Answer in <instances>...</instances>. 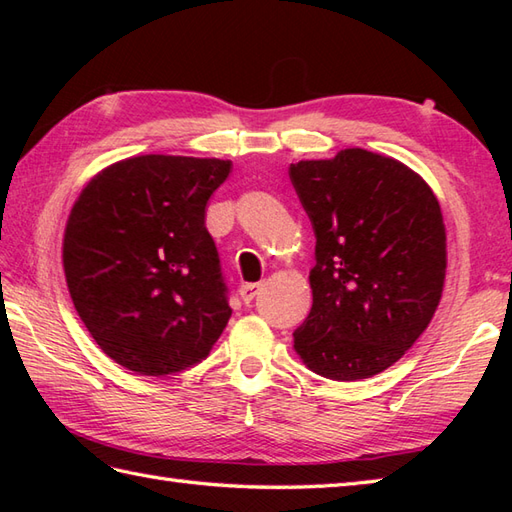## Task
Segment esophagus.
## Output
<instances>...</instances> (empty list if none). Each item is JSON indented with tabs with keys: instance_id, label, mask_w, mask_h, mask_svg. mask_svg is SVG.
Masks as SVG:
<instances>
[{
	"instance_id": "1",
	"label": "esophagus",
	"mask_w": 512,
	"mask_h": 512,
	"mask_svg": "<svg viewBox=\"0 0 512 512\" xmlns=\"http://www.w3.org/2000/svg\"><path fill=\"white\" fill-rule=\"evenodd\" d=\"M259 292H262V284H244L239 288V297L244 299V303H250L259 295Z\"/></svg>"
}]
</instances>
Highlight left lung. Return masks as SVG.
Masks as SVG:
<instances>
[{
	"instance_id": "1",
	"label": "left lung",
	"mask_w": 512,
	"mask_h": 512,
	"mask_svg": "<svg viewBox=\"0 0 512 512\" xmlns=\"http://www.w3.org/2000/svg\"><path fill=\"white\" fill-rule=\"evenodd\" d=\"M317 246L312 310L295 350L314 374L361 380L427 330L447 273L438 198L416 171L367 149L290 165Z\"/></svg>"
}]
</instances>
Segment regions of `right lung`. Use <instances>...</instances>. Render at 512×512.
<instances>
[{
	"label": "right lung",
	"mask_w": 512,
	"mask_h": 512,
	"mask_svg": "<svg viewBox=\"0 0 512 512\" xmlns=\"http://www.w3.org/2000/svg\"><path fill=\"white\" fill-rule=\"evenodd\" d=\"M231 160L136 156L88 182L63 235L76 312L101 350L143 376L182 372L209 356L228 319L206 202Z\"/></svg>",
	"instance_id": "right-lung-1"
}]
</instances>
